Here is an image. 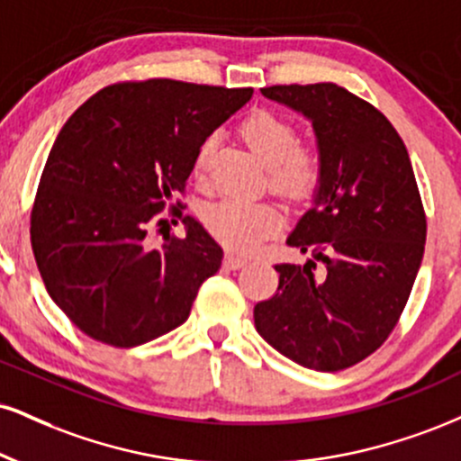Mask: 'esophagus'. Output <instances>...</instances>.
Masks as SVG:
<instances>
[{
	"label": "esophagus",
	"instance_id": "esophagus-1",
	"mask_svg": "<svg viewBox=\"0 0 461 461\" xmlns=\"http://www.w3.org/2000/svg\"><path fill=\"white\" fill-rule=\"evenodd\" d=\"M247 262H249L247 258H240V255H231V253H227V255H225V259H223L225 268H230V270H238V268H242V266H245Z\"/></svg>",
	"mask_w": 461,
	"mask_h": 461
}]
</instances>
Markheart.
<instances>
[{
	"label": "heart",
	"mask_w": 461,
	"mask_h": 461,
	"mask_svg": "<svg viewBox=\"0 0 461 461\" xmlns=\"http://www.w3.org/2000/svg\"><path fill=\"white\" fill-rule=\"evenodd\" d=\"M240 135L247 146L266 165L268 188L287 202L301 203L312 199L321 185V157L313 146L298 143V132L273 111L258 109L240 124ZM214 137L202 140L193 157V174H206ZM202 221L221 245L238 253H253L266 238H270L284 223V214L275 202H245V199H221L202 210Z\"/></svg>",
	"instance_id": "1"
}]
</instances>
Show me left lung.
I'll return each instance as SVG.
<instances>
[{"mask_svg":"<svg viewBox=\"0 0 461 461\" xmlns=\"http://www.w3.org/2000/svg\"><path fill=\"white\" fill-rule=\"evenodd\" d=\"M312 120L321 185L276 264L279 287L255 329L294 363L341 371L374 354L402 318L425 251L427 221L402 137L374 104L335 83L262 87Z\"/></svg>","mask_w":461,"mask_h":461,"instance_id":"obj_1","label":"left lung"}]
</instances>
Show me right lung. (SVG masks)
Segmentation results:
<instances>
[{
    "instance_id": "add662e5",
    "label": "right lung",
    "mask_w": 461,
    "mask_h": 461,
    "mask_svg": "<svg viewBox=\"0 0 461 461\" xmlns=\"http://www.w3.org/2000/svg\"><path fill=\"white\" fill-rule=\"evenodd\" d=\"M251 87L176 79L120 81L87 98L59 131L32 208V249L49 296L92 339L132 348L174 330L223 249L197 221L147 242V227L185 218L202 140Z\"/></svg>"
}]
</instances>
